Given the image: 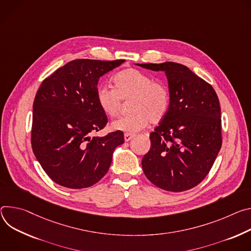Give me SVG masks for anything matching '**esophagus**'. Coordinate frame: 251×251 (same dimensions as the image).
<instances>
[{
  "instance_id": "esophagus-1",
  "label": "esophagus",
  "mask_w": 251,
  "mask_h": 251,
  "mask_svg": "<svg viewBox=\"0 0 251 251\" xmlns=\"http://www.w3.org/2000/svg\"><path fill=\"white\" fill-rule=\"evenodd\" d=\"M133 137H134V134H131V133H125V141H126V142H129L130 140H132Z\"/></svg>"
}]
</instances>
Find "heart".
<instances>
[{"label": "heart", "mask_w": 251, "mask_h": 251, "mask_svg": "<svg viewBox=\"0 0 251 251\" xmlns=\"http://www.w3.org/2000/svg\"><path fill=\"white\" fill-rule=\"evenodd\" d=\"M114 89L100 86L97 89V101L102 113L108 118L118 116L122 100H128L126 116L111 123L115 130L135 133L148 124L158 123L166 115L171 103L170 91L164 83L154 81L146 73L136 69H126L113 77Z\"/></svg>", "instance_id": "heart-1"}]
</instances>
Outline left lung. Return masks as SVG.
Listing matches in <instances>:
<instances>
[{
  "label": "left lung",
  "mask_w": 251,
  "mask_h": 251,
  "mask_svg": "<svg viewBox=\"0 0 251 251\" xmlns=\"http://www.w3.org/2000/svg\"><path fill=\"white\" fill-rule=\"evenodd\" d=\"M136 65L165 72L171 95L168 113L150 134L151 147L142 160L144 173L161 189L188 190L208 175L222 145L218 97L210 83L183 65Z\"/></svg>",
  "instance_id": "8db88e82"
}]
</instances>
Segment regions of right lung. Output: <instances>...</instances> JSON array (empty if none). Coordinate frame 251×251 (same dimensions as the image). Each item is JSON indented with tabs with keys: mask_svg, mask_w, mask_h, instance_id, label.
<instances>
[{
	"mask_svg": "<svg viewBox=\"0 0 251 251\" xmlns=\"http://www.w3.org/2000/svg\"><path fill=\"white\" fill-rule=\"evenodd\" d=\"M125 62L79 59L46 77L33 104V151L50 178L79 189L94 185L107 173L115 149L125 143L117 130L92 137L107 117L97 101L99 78Z\"/></svg>",
	"mask_w": 251,
	"mask_h": 251,
	"instance_id": "1",
	"label": "right lung"
}]
</instances>
